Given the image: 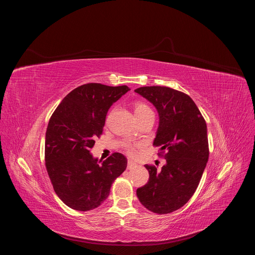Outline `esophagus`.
<instances>
[{
  "label": "esophagus",
  "mask_w": 255,
  "mask_h": 255,
  "mask_svg": "<svg viewBox=\"0 0 255 255\" xmlns=\"http://www.w3.org/2000/svg\"><path fill=\"white\" fill-rule=\"evenodd\" d=\"M136 166V163L135 162H133L132 160H128V164H127V168L128 169H131V168H133V167H135Z\"/></svg>",
  "instance_id": "34e87169"
}]
</instances>
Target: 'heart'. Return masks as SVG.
I'll return each instance as SVG.
<instances>
[{"label":"heart","mask_w":255,"mask_h":255,"mask_svg":"<svg viewBox=\"0 0 255 255\" xmlns=\"http://www.w3.org/2000/svg\"><path fill=\"white\" fill-rule=\"evenodd\" d=\"M134 112L138 119L145 115H147V114H153L150 107L147 104H145L144 102H141V101H137L134 103ZM123 149L130 156H133L135 154V148L130 143H125L123 145Z\"/></svg>","instance_id":"b5f03b06"}]
</instances>
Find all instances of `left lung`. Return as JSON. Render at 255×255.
Instances as JSON below:
<instances>
[{"instance_id":"1","label":"left lung","mask_w":255,"mask_h":255,"mask_svg":"<svg viewBox=\"0 0 255 255\" xmlns=\"http://www.w3.org/2000/svg\"><path fill=\"white\" fill-rule=\"evenodd\" d=\"M135 92L156 108L159 126L153 145L166 160L160 170L145 164L149 179L136 194L147 210L168 214L187 204L199 186L209 158L207 124L195 102L183 92L160 86Z\"/></svg>"}]
</instances>
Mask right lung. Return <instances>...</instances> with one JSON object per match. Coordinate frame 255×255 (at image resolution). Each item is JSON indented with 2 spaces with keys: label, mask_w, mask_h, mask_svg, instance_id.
<instances>
[{
  "label": "right lung",
  "mask_w": 255,
  "mask_h": 255,
  "mask_svg": "<svg viewBox=\"0 0 255 255\" xmlns=\"http://www.w3.org/2000/svg\"><path fill=\"white\" fill-rule=\"evenodd\" d=\"M128 91L127 86H80L64 97L50 117L45 166L54 192L71 209L90 211L99 207L126 169L123 154L115 152L100 164L91 149L103 133L108 110Z\"/></svg>",
  "instance_id": "add662e5"
}]
</instances>
